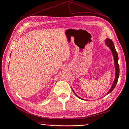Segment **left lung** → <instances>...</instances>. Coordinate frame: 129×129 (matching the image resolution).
Instances as JSON below:
<instances>
[{
  "label": "left lung",
  "instance_id": "obj_1",
  "mask_svg": "<svg viewBox=\"0 0 129 129\" xmlns=\"http://www.w3.org/2000/svg\"><path fill=\"white\" fill-rule=\"evenodd\" d=\"M105 45H106L108 47L110 48V49L111 50V53L112 54L113 57H114V63H115V80L114 81V82H113L112 85H111L110 89H109V90L106 93V95H107L109 94V93H110L114 89L117 83V81H118V78H119V65H118V54H117V52H116V50L115 49V46H114V42H113L111 40H110V39L107 38L106 40H105ZM73 92L74 93V94H75L77 97H79V99L82 100L87 101L86 100L83 99L82 98H81V97H79V96H78L76 94V93L75 92V91H74L73 89Z\"/></svg>",
  "mask_w": 129,
  "mask_h": 129
}]
</instances>
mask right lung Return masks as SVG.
I'll use <instances>...</instances> for the list:
<instances>
[{"label":"right lung","instance_id":"obj_1","mask_svg":"<svg viewBox=\"0 0 129 129\" xmlns=\"http://www.w3.org/2000/svg\"><path fill=\"white\" fill-rule=\"evenodd\" d=\"M10 56H11V55H10Z\"/></svg>","mask_w":129,"mask_h":129}]
</instances>
